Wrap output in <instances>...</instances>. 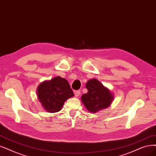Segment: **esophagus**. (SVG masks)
I'll list each match as a JSON object with an SVG mask.
<instances>
[{"instance_id":"esophagus-1","label":"esophagus","mask_w":156,"mask_h":156,"mask_svg":"<svg viewBox=\"0 0 156 156\" xmlns=\"http://www.w3.org/2000/svg\"><path fill=\"white\" fill-rule=\"evenodd\" d=\"M80 94V90H76L74 91V95L76 97H78Z\"/></svg>"}]
</instances>
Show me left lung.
<instances>
[{
  "instance_id": "8db88e82",
  "label": "left lung",
  "mask_w": 156,
  "mask_h": 156,
  "mask_svg": "<svg viewBox=\"0 0 156 156\" xmlns=\"http://www.w3.org/2000/svg\"><path fill=\"white\" fill-rule=\"evenodd\" d=\"M85 87L88 92L82 96L81 100L90 112L96 113L105 109L113 101V93L96 78L89 80Z\"/></svg>"
}]
</instances>
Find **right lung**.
Returning a JSON list of instances; mask_svg holds the SVG:
<instances>
[{
    "label": "right lung",
    "mask_w": 156,
    "mask_h": 156,
    "mask_svg": "<svg viewBox=\"0 0 156 156\" xmlns=\"http://www.w3.org/2000/svg\"><path fill=\"white\" fill-rule=\"evenodd\" d=\"M74 96L67 80L60 76L45 80L37 87L38 100L45 111L50 113L60 111L64 102Z\"/></svg>",
    "instance_id": "1"
}]
</instances>
